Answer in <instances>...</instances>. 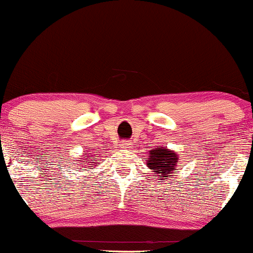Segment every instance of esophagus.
Returning <instances> with one entry per match:
<instances>
[{"mask_svg":"<svg viewBox=\"0 0 253 253\" xmlns=\"http://www.w3.org/2000/svg\"><path fill=\"white\" fill-rule=\"evenodd\" d=\"M132 143H130V141H128V140H124V141H121V146L123 147H132Z\"/></svg>","mask_w":253,"mask_h":253,"instance_id":"obj_1","label":"esophagus"}]
</instances>
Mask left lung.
Returning a JSON list of instances; mask_svg holds the SVG:
<instances>
[{"label": "left lung", "mask_w": 253, "mask_h": 253, "mask_svg": "<svg viewBox=\"0 0 253 253\" xmlns=\"http://www.w3.org/2000/svg\"><path fill=\"white\" fill-rule=\"evenodd\" d=\"M179 157L177 156L175 151L169 150L168 147H156L149 151V156L145 158L146 165L152 172L158 175L161 182H165L171 178V176L177 170Z\"/></svg>", "instance_id": "obj_1"}]
</instances>
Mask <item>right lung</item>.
I'll return each mask as SVG.
<instances>
[{
  "label": "right lung",
  "instance_id": "1",
  "mask_svg": "<svg viewBox=\"0 0 253 253\" xmlns=\"http://www.w3.org/2000/svg\"><path fill=\"white\" fill-rule=\"evenodd\" d=\"M83 156H84V157H82V158H84V159H83L84 164L81 163V165H85V163H94V164H89L90 168H91V165H97V164H98V161H95V159H88V158H91V155H90V153H84ZM85 160H91L92 162H85ZM83 170H84V169H83Z\"/></svg>",
  "mask_w": 253,
  "mask_h": 253
}]
</instances>
